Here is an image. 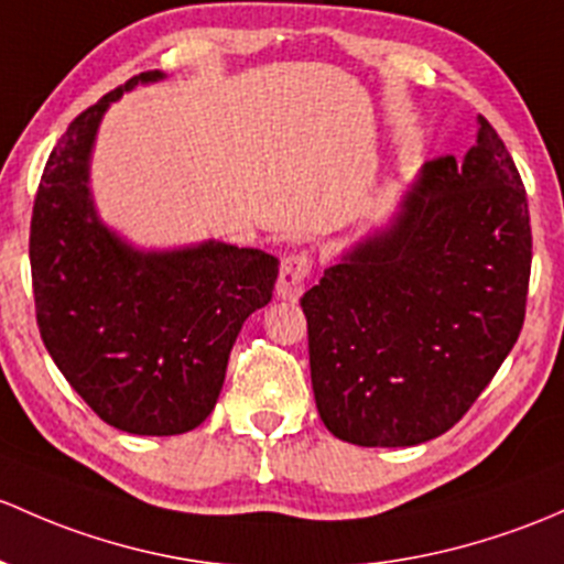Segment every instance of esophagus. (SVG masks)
Returning <instances> with one entry per match:
<instances>
[{
    "instance_id": "esophagus-1",
    "label": "esophagus",
    "mask_w": 564,
    "mask_h": 564,
    "mask_svg": "<svg viewBox=\"0 0 564 564\" xmlns=\"http://www.w3.org/2000/svg\"><path fill=\"white\" fill-rule=\"evenodd\" d=\"M311 272V257L305 253H292L281 262V272H278L275 294L286 302H297L305 292V278Z\"/></svg>"
}]
</instances>
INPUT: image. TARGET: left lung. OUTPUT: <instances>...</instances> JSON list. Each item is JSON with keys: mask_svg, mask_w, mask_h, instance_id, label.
I'll list each match as a JSON object with an SVG mask.
<instances>
[{"mask_svg": "<svg viewBox=\"0 0 564 564\" xmlns=\"http://www.w3.org/2000/svg\"><path fill=\"white\" fill-rule=\"evenodd\" d=\"M530 262L519 170L478 116L465 159L426 162L387 227L300 300L324 426L367 448L452 430L517 343Z\"/></svg>", "mask_w": 564, "mask_h": 564, "instance_id": "obj_1", "label": "left lung"}]
</instances>
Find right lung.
<instances>
[{
	"instance_id": "1",
	"label": "right lung",
	"mask_w": 564,
	"mask_h": 564,
	"mask_svg": "<svg viewBox=\"0 0 564 564\" xmlns=\"http://www.w3.org/2000/svg\"><path fill=\"white\" fill-rule=\"evenodd\" d=\"M142 73L83 110L53 148L29 235L43 343L86 405L132 435L210 416L242 322L272 300L278 259L205 240L142 251L99 218L88 181L102 116Z\"/></svg>"
}]
</instances>
